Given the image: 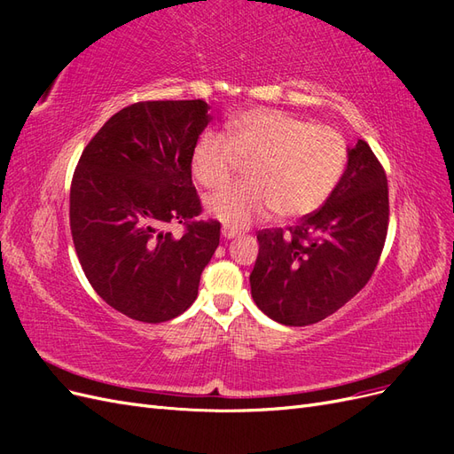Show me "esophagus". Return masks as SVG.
I'll return each mask as SVG.
<instances>
[{
  "mask_svg": "<svg viewBox=\"0 0 454 454\" xmlns=\"http://www.w3.org/2000/svg\"><path fill=\"white\" fill-rule=\"evenodd\" d=\"M222 235H223V237H225L227 240H229V239H235V237L239 235V232H237L235 229H229V227H223V229H222Z\"/></svg>",
  "mask_w": 454,
  "mask_h": 454,
  "instance_id": "esophagus-1",
  "label": "esophagus"
}]
</instances>
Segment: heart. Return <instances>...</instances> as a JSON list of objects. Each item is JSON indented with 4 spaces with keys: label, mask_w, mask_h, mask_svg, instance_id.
Here are the masks:
<instances>
[{
    "label": "heart",
    "mask_w": 454,
    "mask_h": 454,
    "mask_svg": "<svg viewBox=\"0 0 454 454\" xmlns=\"http://www.w3.org/2000/svg\"><path fill=\"white\" fill-rule=\"evenodd\" d=\"M348 162L345 136L280 109H248L227 122V136L206 130L191 153V172L206 189L227 185L240 164L248 184L208 197L206 208L227 227H244L270 210L305 217L335 193Z\"/></svg>",
    "instance_id": "obj_1"
}]
</instances>
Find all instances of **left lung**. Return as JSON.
Instances as JSON below:
<instances>
[{
	"instance_id": "left-lung-1",
	"label": "left lung",
	"mask_w": 454,
	"mask_h": 454,
	"mask_svg": "<svg viewBox=\"0 0 454 454\" xmlns=\"http://www.w3.org/2000/svg\"><path fill=\"white\" fill-rule=\"evenodd\" d=\"M388 180L367 142L329 200L297 225L257 232L252 297L269 318L310 325L337 312L373 277L388 232Z\"/></svg>"
}]
</instances>
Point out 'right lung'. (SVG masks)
Listing matches in <instances>:
<instances>
[{"mask_svg":"<svg viewBox=\"0 0 454 454\" xmlns=\"http://www.w3.org/2000/svg\"><path fill=\"white\" fill-rule=\"evenodd\" d=\"M212 121L204 100L122 107L87 144L70 189L79 263L109 307L145 324L185 312L219 244V222L199 219L191 153ZM184 227L182 238L166 231Z\"/></svg>","mask_w":454,"mask_h":454,"instance_id":"1","label":"right lung"}]
</instances>
